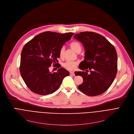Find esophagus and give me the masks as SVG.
<instances>
[{
	"label": "esophagus",
	"mask_w": 134,
	"mask_h": 134,
	"mask_svg": "<svg viewBox=\"0 0 134 134\" xmlns=\"http://www.w3.org/2000/svg\"><path fill=\"white\" fill-rule=\"evenodd\" d=\"M70 75H75V74H74V72H70Z\"/></svg>",
	"instance_id": "esophagus-1"
}]
</instances>
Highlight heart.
<instances>
[{
	"label": "heart",
	"mask_w": 134,
	"mask_h": 134,
	"mask_svg": "<svg viewBox=\"0 0 134 134\" xmlns=\"http://www.w3.org/2000/svg\"><path fill=\"white\" fill-rule=\"evenodd\" d=\"M69 47H71L75 52L77 53H80L82 49V46L81 43L78 41H73L71 42V43H70ZM63 53H64V48H61L59 52V55L60 57H62L63 56ZM77 65H78V63L75 61H67L65 63H63V66H64L65 68H66L67 69L71 70V71L74 69L77 66Z\"/></svg>",
	"instance_id": "b5f03b06"
}]
</instances>
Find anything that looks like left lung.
I'll use <instances>...</instances> for the list:
<instances>
[{
	"instance_id": "8db88e82",
	"label": "left lung",
	"mask_w": 134,
	"mask_h": 134,
	"mask_svg": "<svg viewBox=\"0 0 134 134\" xmlns=\"http://www.w3.org/2000/svg\"><path fill=\"white\" fill-rule=\"evenodd\" d=\"M74 38L83 46L85 55L79 68L86 72H75L83 82L78 86L82 92L96 96L105 92L113 82L117 72V54L113 45L101 35L93 32H81ZM88 69L90 73L88 74Z\"/></svg>"
}]
</instances>
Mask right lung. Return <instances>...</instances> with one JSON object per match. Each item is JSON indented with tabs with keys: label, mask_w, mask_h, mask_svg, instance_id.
Returning <instances> with one entry per match:
<instances>
[{
	"label": "right lung",
	"mask_w": 134,
	"mask_h": 134,
	"mask_svg": "<svg viewBox=\"0 0 134 134\" xmlns=\"http://www.w3.org/2000/svg\"><path fill=\"white\" fill-rule=\"evenodd\" d=\"M73 34L46 31L36 35L25 44L21 53L20 73L32 92L40 95L52 94L69 75L63 68L54 73L49 71V68L52 63L58 62L60 49Z\"/></svg>",
	"instance_id": "right-lung-1"
}]
</instances>
